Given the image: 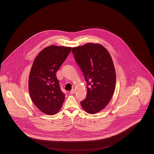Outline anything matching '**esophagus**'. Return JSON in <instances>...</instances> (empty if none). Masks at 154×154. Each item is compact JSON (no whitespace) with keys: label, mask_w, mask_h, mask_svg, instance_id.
Returning a JSON list of instances; mask_svg holds the SVG:
<instances>
[{"label":"esophagus","mask_w":154,"mask_h":154,"mask_svg":"<svg viewBox=\"0 0 154 154\" xmlns=\"http://www.w3.org/2000/svg\"><path fill=\"white\" fill-rule=\"evenodd\" d=\"M75 89H72L70 91V94H71V95H73L75 93Z\"/></svg>","instance_id":"34e87169"}]
</instances>
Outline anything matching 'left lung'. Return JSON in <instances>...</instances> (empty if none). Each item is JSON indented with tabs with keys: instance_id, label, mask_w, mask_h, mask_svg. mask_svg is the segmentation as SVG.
<instances>
[{
	"instance_id": "8db88e82",
	"label": "left lung",
	"mask_w": 154,
	"mask_h": 154,
	"mask_svg": "<svg viewBox=\"0 0 154 154\" xmlns=\"http://www.w3.org/2000/svg\"><path fill=\"white\" fill-rule=\"evenodd\" d=\"M72 51L87 83V97L81 105L87 112L96 114L106 107L114 93L116 75L112 60L100 44L90 43L73 47Z\"/></svg>"
}]
</instances>
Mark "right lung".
I'll use <instances>...</instances> for the list:
<instances>
[{"instance_id": "obj_1", "label": "right lung", "mask_w": 154, "mask_h": 154, "mask_svg": "<svg viewBox=\"0 0 154 154\" xmlns=\"http://www.w3.org/2000/svg\"><path fill=\"white\" fill-rule=\"evenodd\" d=\"M71 47L50 45L35 59L29 77V92L37 107L48 115L60 109L65 94L60 88L56 73L71 51Z\"/></svg>"}]
</instances>
